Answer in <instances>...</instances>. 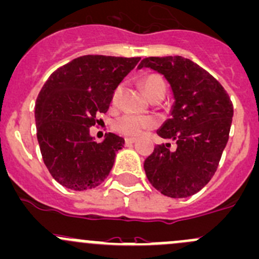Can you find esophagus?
I'll return each mask as SVG.
<instances>
[{"mask_svg":"<svg viewBox=\"0 0 259 259\" xmlns=\"http://www.w3.org/2000/svg\"><path fill=\"white\" fill-rule=\"evenodd\" d=\"M135 139L134 138H126L125 139V145H132V144L135 143Z\"/></svg>","mask_w":259,"mask_h":259,"instance_id":"1","label":"esophagus"}]
</instances>
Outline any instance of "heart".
<instances>
[{"mask_svg": "<svg viewBox=\"0 0 259 259\" xmlns=\"http://www.w3.org/2000/svg\"><path fill=\"white\" fill-rule=\"evenodd\" d=\"M143 88L145 91L146 95L149 98L155 97L156 94H165L166 85L165 81L160 75L151 74L148 75L143 79ZM121 94V85L116 87L115 91H114L113 97H111V102L115 104L118 102L119 97ZM152 126V120L145 116H139L134 115V114H124V115L116 118L113 122V127L115 132H118L119 134L125 135V137L130 138H137L145 129Z\"/></svg>", "mask_w": 259, "mask_h": 259, "instance_id": "obj_1", "label": "heart"}]
</instances>
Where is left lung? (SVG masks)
I'll return each instance as SVG.
<instances>
[{
    "mask_svg": "<svg viewBox=\"0 0 259 259\" xmlns=\"http://www.w3.org/2000/svg\"><path fill=\"white\" fill-rule=\"evenodd\" d=\"M168 83L174 104L157 135L176 144H160L144 162L146 178L162 195H195L214 175L230 135L233 107L227 92L208 72L179 56L144 58Z\"/></svg>",
    "mask_w": 259,
    "mask_h": 259,
    "instance_id": "1",
    "label": "left lung"
}]
</instances>
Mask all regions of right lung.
I'll list each match as a JSON object with an SVG mask.
<instances>
[{
    "label": "right lung",
    "instance_id": "1",
    "mask_svg": "<svg viewBox=\"0 0 259 259\" xmlns=\"http://www.w3.org/2000/svg\"><path fill=\"white\" fill-rule=\"evenodd\" d=\"M140 57L83 56L51 74L34 107L40 154L53 179L74 191L94 189L110 172L124 139L105 134L97 143L89 127L107 113L116 87Z\"/></svg>",
    "mask_w": 259,
    "mask_h": 259
}]
</instances>
